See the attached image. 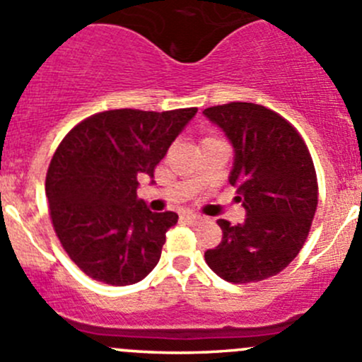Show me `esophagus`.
<instances>
[{
	"instance_id": "obj_1",
	"label": "esophagus",
	"mask_w": 362,
	"mask_h": 362,
	"mask_svg": "<svg viewBox=\"0 0 362 362\" xmlns=\"http://www.w3.org/2000/svg\"><path fill=\"white\" fill-rule=\"evenodd\" d=\"M182 221H185V222H198L199 217L196 214H184V215H182Z\"/></svg>"
}]
</instances>
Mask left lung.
Wrapping results in <instances>:
<instances>
[{"instance_id":"obj_1","label":"left lung","mask_w":362,"mask_h":362,"mask_svg":"<svg viewBox=\"0 0 362 362\" xmlns=\"http://www.w3.org/2000/svg\"><path fill=\"white\" fill-rule=\"evenodd\" d=\"M235 148L229 184L247 211L243 224H217L222 240L204 252L214 273L231 284L272 279L303 249L319 203L308 147L276 112L255 103L217 105L203 112Z\"/></svg>"}]
</instances>
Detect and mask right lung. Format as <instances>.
I'll use <instances>...</instances> for the list:
<instances>
[{
	"mask_svg": "<svg viewBox=\"0 0 362 362\" xmlns=\"http://www.w3.org/2000/svg\"><path fill=\"white\" fill-rule=\"evenodd\" d=\"M198 108L144 112L120 108L76 124L54 152L45 194L54 231L73 262L110 286L140 282L159 262L175 211L147 210L141 175L154 177Z\"/></svg>",
	"mask_w": 362,
	"mask_h": 362,
	"instance_id": "right-lung-1",
	"label": "right lung"
}]
</instances>
